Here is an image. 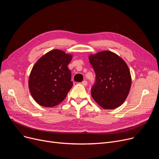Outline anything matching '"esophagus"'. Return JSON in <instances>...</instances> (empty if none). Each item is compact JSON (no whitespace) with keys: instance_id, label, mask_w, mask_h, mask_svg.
Masks as SVG:
<instances>
[{"instance_id":"obj_1","label":"esophagus","mask_w":159,"mask_h":159,"mask_svg":"<svg viewBox=\"0 0 159 159\" xmlns=\"http://www.w3.org/2000/svg\"><path fill=\"white\" fill-rule=\"evenodd\" d=\"M81 84H82V85H83L87 86V81H85V80H84V81H83L81 82Z\"/></svg>"}]
</instances>
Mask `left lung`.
I'll use <instances>...</instances> for the list:
<instances>
[{"instance_id": "obj_1", "label": "left lung", "mask_w": 159, "mask_h": 159, "mask_svg": "<svg viewBox=\"0 0 159 159\" xmlns=\"http://www.w3.org/2000/svg\"><path fill=\"white\" fill-rule=\"evenodd\" d=\"M89 61L96 73V81L91 88L94 101L105 109L120 106L131 85L130 71L125 62L107 50L90 55Z\"/></svg>"}]
</instances>
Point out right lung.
<instances>
[{"label":"right lung","instance_id":"obj_1","mask_svg":"<svg viewBox=\"0 0 159 159\" xmlns=\"http://www.w3.org/2000/svg\"><path fill=\"white\" fill-rule=\"evenodd\" d=\"M72 56L53 50L36 62L30 74L28 87L34 100L41 106L51 107L64 100L72 87L68 65Z\"/></svg>","mask_w":159,"mask_h":159}]
</instances>
